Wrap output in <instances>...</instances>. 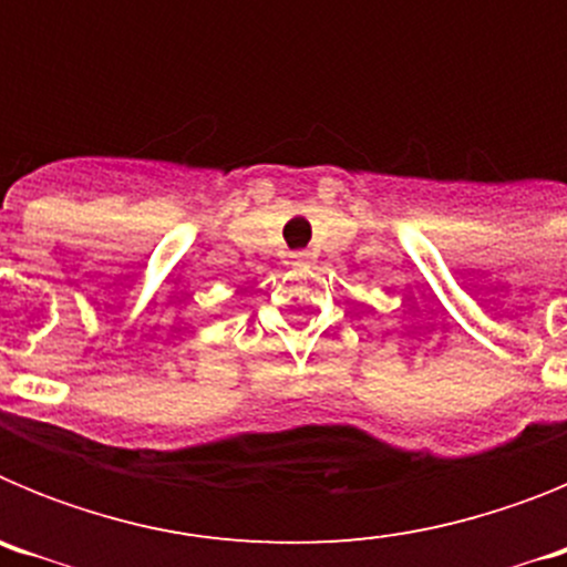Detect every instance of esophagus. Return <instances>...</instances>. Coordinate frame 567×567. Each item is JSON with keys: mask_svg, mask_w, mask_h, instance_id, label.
<instances>
[{"mask_svg": "<svg viewBox=\"0 0 567 567\" xmlns=\"http://www.w3.org/2000/svg\"><path fill=\"white\" fill-rule=\"evenodd\" d=\"M289 260H292L295 267H307L309 260H312V252H307V249H300V252L289 255Z\"/></svg>", "mask_w": 567, "mask_h": 567, "instance_id": "34e87169", "label": "esophagus"}]
</instances>
